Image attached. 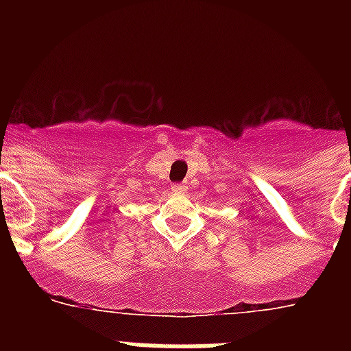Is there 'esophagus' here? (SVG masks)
Returning <instances> with one entry per match:
<instances>
[{"label": "esophagus", "mask_w": 351, "mask_h": 351, "mask_svg": "<svg viewBox=\"0 0 351 351\" xmlns=\"http://www.w3.org/2000/svg\"><path fill=\"white\" fill-rule=\"evenodd\" d=\"M170 190H172L173 193H186V191H188V184H186V182H176V184H172Z\"/></svg>", "instance_id": "esophagus-1"}]
</instances>
